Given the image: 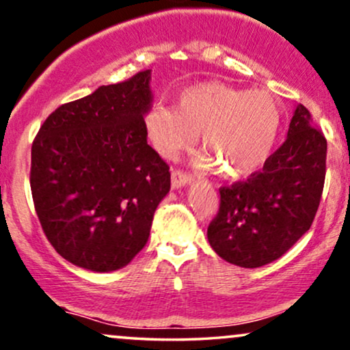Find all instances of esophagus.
Masks as SVG:
<instances>
[{
    "label": "esophagus",
    "mask_w": 350,
    "mask_h": 350,
    "mask_svg": "<svg viewBox=\"0 0 350 350\" xmlns=\"http://www.w3.org/2000/svg\"><path fill=\"white\" fill-rule=\"evenodd\" d=\"M192 180V176L187 174V172L180 171V170H172L171 172V184L174 189H179L183 186H186Z\"/></svg>",
    "instance_id": "obj_1"
}]
</instances>
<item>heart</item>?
Listing matches in <instances>:
<instances>
[{
	"label": "heart",
	"instance_id": "heart-1",
	"mask_svg": "<svg viewBox=\"0 0 350 350\" xmlns=\"http://www.w3.org/2000/svg\"><path fill=\"white\" fill-rule=\"evenodd\" d=\"M144 126L152 148L164 158H174L200 133V148L217 172L240 179L258 171L271 154L281 110L265 90L206 82L180 92L176 107H152Z\"/></svg>",
	"mask_w": 350,
	"mask_h": 350
}]
</instances>
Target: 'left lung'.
I'll list each match as a JSON object with an SVG mask.
<instances>
[{"label":"left lung","mask_w":350,"mask_h":350,"mask_svg":"<svg viewBox=\"0 0 350 350\" xmlns=\"http://www.w3.org/2000/svg\"><path fill=\"white\" fill-rule=\"evenodd\" d=\"M327 142L306 107L293 113L284 143L247 180L220 187L207 228L220 258L258 268L284 255L311 227L326 178Z\"/></svg>","instance_id":"obj_1"}]
</instances>
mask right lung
<instances>
[{
  "label": "right lung",
  "mask_w": 350,
  "mask_h": 350,
  "mask_svg": "<svg viewBox=\"0 0 350 350\" xmlns=\"http://www.w3.org/2000/svg\"><path fill=\"white\" fill-rule=\"evenodd\" d=\"M151 70L64 103L31 150V192L44 234L67 262L107 273L150 237L171 189L170 166L148 144Z\"/></svg>",
  "instance_id": "add662e5"
}]
</instances>
